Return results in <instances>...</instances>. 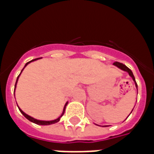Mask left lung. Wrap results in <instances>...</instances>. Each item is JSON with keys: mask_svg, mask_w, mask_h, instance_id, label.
Segmentation results:
<instances>
[{"mask_svg": "<svg viewBox=\"0 0 154 154\" xmlns=\"http://www.w3.org/2000/svg\"><path fill=\"white\" fill-rule=\"evenodd\" d=\"M113 65H115L116 67H117L118 69H122V71H125V72H128V73H129V77H131L132 79H133V81L134 82L135 86H136L137 90V85L136 80H135V77H134V73H133V72H132L131 70L129 69V68L127 67L126 65H123L122 63L115 62V63H113ZM133 110H134V109H132V111H133ZM132 111H131V112H132ZM131 112H130V113H131ZM130 113H129V114H130ZM129 116H128V117H129ZM127 117H126V119H127ZM95 125H97V124H95ZM99 126H101V125H99ZM108 126H109V125H102V127H108Z\"/></svg>", "mask_w": 154, "mask_h": 154, "instance_id": "left-lung-1", "label": "left lung"}]
</instances>
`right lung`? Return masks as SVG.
Masks as SVG:
<instances>
[{
    "label": "right lung",
    "mask_w": 154,
    "mask_h": 154,
    "mask_svg": "<svg viewBox=\"0 0 154 154\" xmlns=\"http://www.w3.org/2000/svg\"><path fill=\"white\" fill-rule=\"evenodd\" d=\"M38 59H40V58H36V59H34V60H30V61H29V62H27L26 64L25 65V66H24V68H23V69L21 70V72H20V73L19 74V76L17 77V82H16V84H15V88H14V92H15L16 90V88H17V82H18V79H19V77H20V74H21V72H22V71L24 70V69H25L26 66H27L29 63L32 62V61H35V60H38ZM14 96H15V94H14ZM68 104V101L66 103H65V106H64V108H63V111H62V113H61V115H60V117H57V119H54V120H51V121H43V120H38V119H36V118H34V117H31V116H29V115H28L27 113H25L24 111H22V109H20L19 106L17 105L18 109H19V110H20V112L22 113L23 115H24V117H25V118H27L29 121H30L31 122H32V123H35V124L37 125H52V124H55V123H57V122H58L59 121H60V117H62L63 115H64V113H65V107H66V105H67Z\"/></svg>",
    "instance_id": "obj_1"
}]
</instances>
